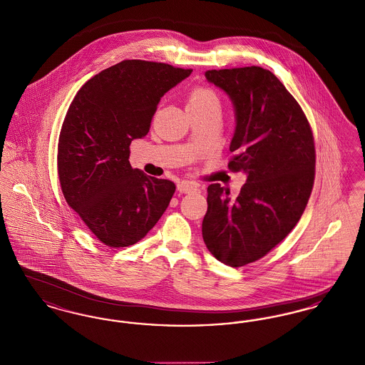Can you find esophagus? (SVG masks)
<instances>
[{
  "instance_id": "obj_1",
  "label": "esophagus",
  "mask_w": 365,
  "mask_h": 365,
  "mask_svg": "<svg viewBox=\"0 0 365 365\" xmlns=\"http://www.w3.org/2000/svg\"><path fill=\"white\" fill-rule=\"evenodd\" d=\"M176 187H178V191H180V192H183V194H189V192L197 190V185H194V183H191V182H186V180L179 182Z\"/></svg>"
}]
</instances>
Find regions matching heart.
I'll return each mask as SVG.
<instances>
[{
    "instance_id": "1",
    "label": "heart",
    "mask_w": 365,
    "mask_h": 365,
    "mask_svg": "<svg viewBox=\"0 0 365 365\" xmlns=\"http://www.w3.org/2000/svg\"><path fill=\"white\" fill-rule=\"evenodd\" d=\"M197 105V106H204V105H219V98L217 96L205 87H197L191 93L189 98V104Z\"/></svg>"
}]
</instances>
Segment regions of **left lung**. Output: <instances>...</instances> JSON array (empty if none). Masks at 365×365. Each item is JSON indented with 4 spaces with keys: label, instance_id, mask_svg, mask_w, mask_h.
Here are the masks:
<instances>
[{
    "label": "left lung",
    "instance_id": "obj_1",
    "mask_svg": "<svg viewBox=\"0 0 365 365\" xmlns=\"http://www.w3.org/2000/svg\"><path fill=\"white\" fill-rule=\"evenodd\" d=\"M205 78L234 106L228 167L245 173L246 183L237 198L209 185L202 238L217 260L237 268L265 256L298 223L314 179L312 130L271 71L212 70Z\"/></svg>",
    "mask_w": 365,
    "mask_h": 365
}]
</instances>
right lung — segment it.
Segmentation results:
<instances>
[{
	"instance_id": "right-lung-1",
	"label": "right lung",
	"mask_w": 365,
	"mask_h": 365,
	"mask_svg": "<svg viewBox=\"0 0 365 365\" xmlns=\"http://www.w3.org/2000/svg\"><path fill=\"white\" fill-rule=\"evenodd\" d=\"M190 73L164 63L124 60L87 81L71 103L58 139L61 190L109 247L140 241L174 195L171 180L131 168L130 143L149 133L161 97Z\"/></svg>"
}]
</instances>
